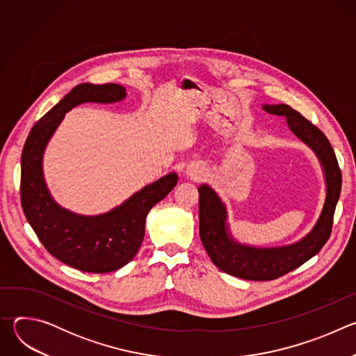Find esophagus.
<instances>
[{
  "label": "esophagus",
  "instance_id": "obj_1",
  "mask_svg": "<svg viewBox=\"0 0 356 356\" xmlns=\"http://www.w3.org/2000/svg\"><path fill=\"white\" fill-rule=\"evenodd\" d=\"M197 176H202V172L200 170V172H197Z\"/></svg>",
  "mask_w": 356,
  "mask_h": 356
}]
</instances>
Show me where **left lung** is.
I'll return each mask as SVG.
<instances>
[{
	"instance_id": "8db88e82",
	"label": "left lung",
	"mask_w": 356,
	"mask_h": 356,
	"mask_svg": "<svg viewBox=\"0 0 356 356\" xmlns=\"http://www.w3.org/2000/svg\"><path fill=\"white\" fill-rule=\"evenodd\" d=\"M266 113L284 117L290 131L318 158L325 177V201L313 229L300 241L273 248L236 242L228 227L227 207L209 186L198 187L200 238L213 264L222 272L245 280H273L316 257L331 235L332 218L341 194L342 176L327 136L298 111L286 104H265Z\"/></svg>"
}]
</instances>
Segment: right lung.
<instances>
[{"mask_svg": "<svg viewBox=\"0 0 356 356\" xmlns=\"http://www.w3.org/2000/svg\"><path fill=\"white\" fill-rule=\"evenodd\" d=\"M125 87L114 83L76 86L31 129L21 158V204L25 217L46 250L60 262L90 273L118 270L134 259L145 236L146 216L177 183L169 173L98 216H80L50 195L43 177V152L65 118L83 103H118Z\"/></svg>", "mask_w": 356, "mask_h": 356, "instance_id": "right-lung-1", "label": "right lung"}]
</instances>
